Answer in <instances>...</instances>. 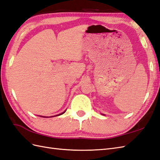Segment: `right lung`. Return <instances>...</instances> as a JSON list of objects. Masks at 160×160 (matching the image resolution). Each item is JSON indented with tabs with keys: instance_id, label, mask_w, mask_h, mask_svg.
<instances>
[{
	"instance_id": "1",
	"label": "right lung",
	"mask_w": 160,
	"mask_h": 160,
	"mask_svg": "<svg viewBox=\"0 0 160 160\" xmlns=\"http://www.w3.org/2000/svg\"><path fill=\"white\" fill-rule=\"evenodd\" d=\"M64 112H62V113H61V114H58V115H61V114H63V113H64Z\"/></svg>"
}]
</instances>
